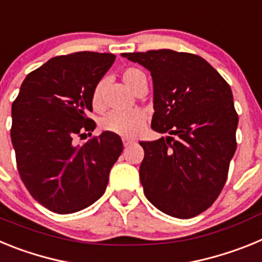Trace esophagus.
Instances as JSON below:
<instances>
[{"label":"esophagus","instance_id":"1","mask_svg":"<svg viewBox=\"0 0 262 262\" xmlns=\"http://www.w3.org/2000/svg\"><path fill=\"white\" fill-rule=\"evenodd\" d=\"M134 143H135V140H133V139L123 138V145H124V147H128V145L134 144Z\"/></svg>","mask_w":262,"mask_h":262}]
</instances>
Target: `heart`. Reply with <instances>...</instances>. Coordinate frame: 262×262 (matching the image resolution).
Masks as SVG:
<instances>
[{
	"instance_id": "heart-1",
	"label": "heart",
	"mask_w": 262,
	"mask_h": 262,
	"mask_svg": "<svg viewBox=\"0 0 262 262\" xmlns=\"http://www.w3.org/2000/svg\"><path fill=\"white\" fill-rule=\"evenodd\" d=\"M124 84L127 88L135 93L138 88L147 82V77L140 69L127 68L122 73ZM103 88H105V80H101L96 85L92 94V105L96 110H101L103 107ZM147 115L143 110H129V111H111L101 120V127L108 133L117 134L124 138H135L142 133L144 128Z\"/></svg>"
}]
</instances>
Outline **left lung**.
I'll return each instance as SVG.
<instances>
[{"label":"left lung","mask_w":262,"mask_h":262,"mask_svg":"<svg viewBox=\"0 0 262 262\" xmlns=\"http://www.w3.org/2000/svg\"><path fill=\"white\" fill-rule=\"evenodd\" d=\"M151 72L152 129L169 134L140 142L139 176L160 211L189 219L207 210L226 184L239 117L230 85L198 55L156 50L122 53Z\"/></svg>","instance_id":"8db88e82"}]
</instances>
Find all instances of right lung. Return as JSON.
Masks as SVG:
<instances>
[{
    "label": "right lung",
    "instance_id": "right-lung-1",
    "mask_svg": "<svg viewBox=\"0 0 262 262\" xmlns=\"http://www.w3.org/2000/svg\"><path fill=\"white\" fill-rule=\"evenodd\" d=\"M115 60L82 51L52 57L26 76L11 106L10 136L17 168L32 198L57 214L93 205L123 151L117 134L92 136V94Z\"/></svg>",
    "mask_w": 262,
    "mask_h": 262
}]
</instances>
